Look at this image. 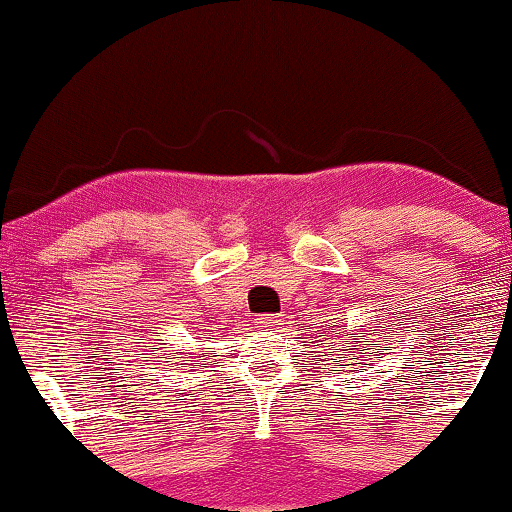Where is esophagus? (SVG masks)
Returning a JSON list of instances; mask_svg holds the SVG:
<instances>
[{
	"instance_id": "34e87169",
	"label": "esophagus",
	"mask_w": 512,
	"mask_h": 512,
	"mask_svg": "<svg viewBox=\"0 0 512 512\" xmlns=\"http://www.w3.org/2000/svg\"><path fill=\"white\" fill-rule=\"evenodd\" d=\"M280 322L282 320L277 315H261V317H258V327H261V329H272V327H277Z\"/></svg>"
}]
</instances>
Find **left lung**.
Returning a JSON list of instances; mask_svg holds the SVG:
<instances>
[{
  "label": "left lung",
  "mask_w": 512,
  "mask_h": 512,
  "mask_svg": "<svg viewBox=\"0 0 512 512\" xmlns=\"http://www.w3.org/2000/svg\"><path fill=\"white\" fill-rule=\"evenodd\" d=\"M364 345H367V343H364ZM371 355V353H369ZM353 360H357V357H353Z\"/></svg>",
  "instance_id": "8db88e82"
}]
</instances>
